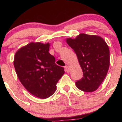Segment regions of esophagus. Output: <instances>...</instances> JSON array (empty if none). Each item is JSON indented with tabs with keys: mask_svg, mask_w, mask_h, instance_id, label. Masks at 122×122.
<instances>
[{
	"mask_svg": "<svg viewBox=\"0 0 122 122\" xmlns=\"http://www.w3.org/2000/svg\"><path fill=\"white\" fill-rule=\"evenodd\" d=\"M65 70H66V72H69L70 71V68H69V67L68 66H65Z\"/></svg>",
	"mask_w": 122,
	"mask_h": 122,
	"instance_id": "esophagus-1",
	"label": "esophagus"
}]
</instances>
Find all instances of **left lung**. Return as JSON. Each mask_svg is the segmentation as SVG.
<instances>
[{
  "label": "left lung",
  "instance_id": "left-lung-1",
  "mask_svg": "<svg viewBox=\"0 0 122 122\" xmlns=\"http://www.w3.org/2000/svg\"><path fill=\"white\" fill-rule=\"evenodd\" d=\"M67 42L73 49L83 72V77L76 82L80 90H96L106 76L110 65L109 46L104 39L96 35L81 34Z\"/></svg>",
  "mask_w": 122,
  "mask_h": 122
}]
</instances>
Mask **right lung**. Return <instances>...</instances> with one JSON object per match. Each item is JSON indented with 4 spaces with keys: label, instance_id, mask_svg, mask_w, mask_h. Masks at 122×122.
<instances>
[{
    "label": "right lung",
    "instance_id": "1",
    "mask_svg": "<svg viewBox=\"0 0 122 122\" xmlns=\"http://www.w3.org/2000/svg\"><path fill=\"white\" fill-rule=\"evenodd\" d=\"M49 48L48 43L31 42L17 51L13 61L20 83L40 99H46L55 93L56 83L64 74V68L55 64Z\"/></svg>",
    "mask_w": 122,
    "mask_h": 122
}]
</instances>
